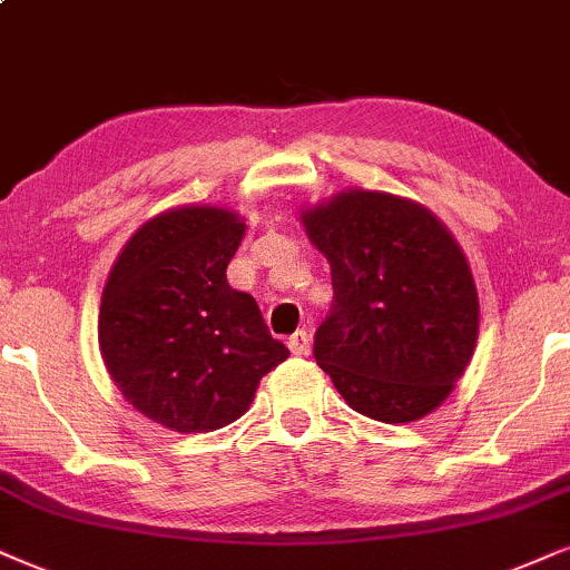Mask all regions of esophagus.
I'll use <instances>...</instances> for the list:
<instances>
[{"instance_id":"esophagus-1","label":"esophagus","mask_w":570,"mask_h":570,"mask_svg":"<svg viewBox=\"0 0 570 570\" xmlns=\"http://www.w3.org/2000/svg\"><path fill=\"white\" fill-rule=\"evenodd\" d=\"M287 348L296 356H308L312 354V335H308L306 330H298V333H293L291 341H287Z\"/></svg>"}]
</instances>
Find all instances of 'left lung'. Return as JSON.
Returning a JSON list of instances; mask_svg holds the SVG:
<instances>
[{
    "instance_id": "left-lung-1",
    "label": "left lung",
    "mask_w": 570,
    "mask_h": 570,
    "mask_svg": "<svg viewBox=\"0 0 570 570\" xmlns=\"http://www.w3.org/2000/svg\"><path fill=\"white\" fill-rule=\"evenodd\" d=\"M301 222L333 272L314 360L364 417L431 414L479 341V291L460 243L417 200L381 189H343L301 208Z\"/></svg>"
}]
</instances>
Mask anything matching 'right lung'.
I'll return each instance as SVG.
<instances>
[{
    "instance_id": "obj_1",
    "label": "right lung",
    "mask_w": 570,
    "mask_h": 570,
    "mask_svg": "<svg viewBox=\"0 0 570 570\" xmlns=\"http://www.w3.org/2000/svg\"><path fill=\"white\" fill-rule=\"evenodd\" d=\"M245 219L177 206L126 240L105 283L97 341L121 396L153 423L208 433L248 412L266 372L291 356L256 298L227 283Z\"/></svg>"
}]
</instances>
